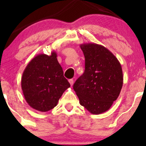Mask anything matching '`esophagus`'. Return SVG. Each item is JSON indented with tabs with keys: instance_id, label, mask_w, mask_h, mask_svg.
<instances>
[{
	"instance_id": "obj_1",
	"label": "esophagus",
	"mask_w": 146,
	"mask_h": 146,
	"mask_svg": "<svg viewBox=\"0 0 146 146\" xmlns=\"http://www.w3.org/2000/svg\"><path fill=\"white\" fill-rule=\"evenodd\" d=\"M68 82H69V83L70 84V85L71 86H72L73 85V84H74V80L72 79H70V80H68Z\"/></svg>"
}]
</instances>
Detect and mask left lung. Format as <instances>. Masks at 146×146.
<instances>
[{
	"label": "left lung",
	"instance_id": "8db88e82",
	"mask_svg": "<svg viewBox=\"0 0 146 146\" xmlns=\"http://www.w3.org/2000/svg\"><path fill=\"white\" fill-rule=\"evenodd\" d=\"M85 57L84 73L73 88L80 104L92 114L108 110L123 86V73L117 58L104 46L84 43L80 46Z\"/></svg>",
	"mask_w": 146,
	"mask_h": 146
}]
</instances>
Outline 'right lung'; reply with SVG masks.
Listing matches in <instances>:
<instances>
[{
  "mask_svg": "<svg viewBox=\"0 0 146 146\" xmlns=\"http://www.w3.org/2000/svg\"><path fill=\"white\" fill-rule=\"evenodd\" d=\"M56 57L54 51L50 56L38 54L23 72L21 87L24 97L36 110L45 112L54 108L64 92L70 86Z\"/></svg>",
  "mask_w": 146,
  "mask_h": 146,
  "instance_id": "obj_1",
  "label": "right lung"
}]
</instances>
